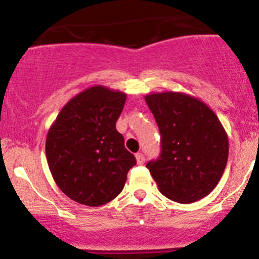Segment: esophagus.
Masks as SVG:
<instances>
[{"mask_svg":"<svg viewBox=\"0 0 259 259\" xmlns=\"http://www.w3.org/2000/svg\"><path fill=\"white\" fill-rule=\"evenodd\" d=\"M135 158H137V162L138 164H144L145 163V157L143 153H138L137 155H135Z\"/></svg>","mask_w":259,"mask_h":259,"instance_id":"obj_1","label":"esophagus"}]
</instances>
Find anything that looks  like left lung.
I'll return each mask as SVG.
<instances>
[{
    "label": "left lung",
    "mask_w": 259,
    "mask_h": 259,
    "mask_svg": "<svg viewBox=\"0 0 259 259\" xmlns=\"http://www.w3.org/2000/svg\"><path fill=\"white\" fill-rule=\"evenodd\" d=\"M145 102L160 133V154L147 168L162 195L181 204L207 196L229 154L220 120L204 102L181 92L148 95Z\"/></svg>",
    "instance_id": "8db88e82"
}]
</instances>
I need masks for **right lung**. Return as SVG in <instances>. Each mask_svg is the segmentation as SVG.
Returning <instances> with one entry per match:
<instances>
[{"mask_svg": "<svg viewBox=\"0 0 259 259\" xmlns=\"http://www.w3.org/2000/svg\"><path fill=\"white\" fill-rule=\"evenodd\" d=\"M126 95L94 86L60 110L45 143L49 169L69 199L101 206L119 195L127 172L137 164L125 148L116 121Z\"/></svg>", "mask_w": 259, "mask_h": 259, "instance_id": "add662e5", "label": "right lung"}]
</instances>
